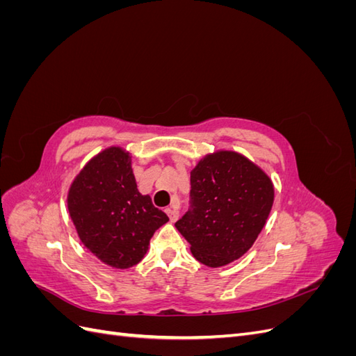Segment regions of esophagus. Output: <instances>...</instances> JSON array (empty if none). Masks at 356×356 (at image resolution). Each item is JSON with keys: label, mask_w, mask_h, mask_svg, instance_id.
<instances>
[{"label": "esophagus", "mask_w": 356, "mask_h": 356, "mask_svg": "<svg viewBox=\"0 0 356 356\" xmlns=\"http://www.w3.org/2000/svg\"><path fill=\"white\" fill-rule=\"evenodd\" d=\"M166 213H168V217H169V220H170V222H175L177 220H178V211L175 209V208H168L166 209Z\"/></svg>", "instance_id": "obj_1"}]
</instances>
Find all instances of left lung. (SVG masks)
<instances>
[{
    "instance_id": "obj_1",
    "label": "left lung",
    "mask_w": 356,
    "mask_h": 356,
    "mask_svg": "<svg viewBox=\"0 0 356 356\" xmlns=\"http://www.w3.org/2000/svg\"><path fill=\"white\" fill-rule=\"evenodd\" d=\"M190 209L175 222L197 261L221 267L254 245L272 211L270 178L239 153L204 156L190 175Z\"/></svg>"
}]
</instances>
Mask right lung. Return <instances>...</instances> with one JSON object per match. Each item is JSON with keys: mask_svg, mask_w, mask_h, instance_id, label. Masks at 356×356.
<instances>
[{"mask_svg": "<svg viewBox=\"0 0 356 356\" xmlns=\"http://www.w3.org/2000/svg\"><path fill=\"white\" fill-rule=\"evenodd\" d=\"M131 154L110 147L72 181L68 211L79 238L105 264L129 268L143 260L154 232L169 221L138 191Z\"/></svg>", "mask_w": 356, "mask_h": 356, "instance_id": "right-lung-1", "label": "right lung"}]
</instances>
